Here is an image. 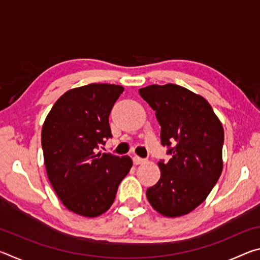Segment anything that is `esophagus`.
Here are the masks:
<instances>
[{
    "label": "esophagus",
    "mask_w": 260,
    "mask_h": 260,
    "mask_svg": "<svg viewBox=\"0 0 260 260\" xmlns=\"http://www.w3.org/2000/svg\"><path fill=\"white\" fill-rule=\"evenodd\" d=\"M133 161H134L135 165H140V164H143V162H146L147 159H144V158H141L139 156H134Z\"/></svg>",
    "instance_id": "1"
}]
</instances>
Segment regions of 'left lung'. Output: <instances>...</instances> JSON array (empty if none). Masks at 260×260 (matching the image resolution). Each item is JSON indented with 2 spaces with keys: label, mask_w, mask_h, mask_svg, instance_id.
Here are the masks:
<instances>
[{
  "label": "left lung",
  "mask_w": 260,
  "mask_h": 260,
  "mask_svg": "<svg viewBox=\"0 0 260 260\" xmlns=\"http://www.w3.org/2000/svg\"><path fill=\"white\" fill-rule=\"evenodd\" d=\"M139 93L156 112L172 156L158 161L160 179L147 199L164 217H181L203 203L222 172V125L208 101L184 87L151 85Z\"/></svg>",
  "instance_id": "obj_1"
}]
</instances>
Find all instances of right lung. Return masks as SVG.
Here are the masks:
<instances>
[{
    "mask_svg": "<svg viewBox=\"0 0 260 260\" xmlns=\"http://www.w3.org/2000/svg\"><path fill=\"white\" fill-rule=\"evenodd\" d=\"M124 87L90 83L68 90L52 105L41 132L48 179L65 208L82 217L110 209L133 161L96 153L111 138L109 116Z\"/></svg>",
    "mask_w": 260,
    "mask_h": 260,
    "instance_id": "1",
    "label": "right lung"
}]
</instances>
